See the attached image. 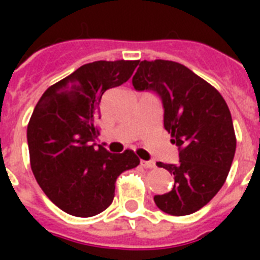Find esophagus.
Here are the masks:
<instances>
[{
  "label": "esophagus",
  "mask_w": 260,
  "mask_h": 260,
  "mask_svg": "<svg viewBox=\"0 0 260 260\" xmlns=\"http://www.w3.org/2000/svg\"><path fill=\"white\" fill-rule=\"evenodd\" d=\"M142 166L144 169H154L155 162L154 160H142Z\"/></svg>",
  "instance_id": "esophagus-1"
}]
</instances>
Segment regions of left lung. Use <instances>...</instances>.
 <instances>
[{"mask_svg":"<svg viewBox=\"0 0 260 260\" xmlns=\"http://www.w3.org/2000/svg\"><path fill=\"white\" fill-rule=\"evenodd\" d=\"M132 85L152 91L163 108V125L179 148V162L158 166L174 175L169 193L155 196L159 209L186 216L205 206L225 182L236 151L234 122L221 94L181 63L143 60Z\"/></svg>","mask_w":260,"mask_h":260,"instance_id":"1","label":"left lung"}]
</instances>
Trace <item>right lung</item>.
I'll list each match as a JSON object with an SVG mask.
<instances>
[{
  "label": "right lung",
  "mask_w": 260,
  "mask_h": 260,
  "mask_svg": "<svg viewBox=\"0 0 260 260\" xmlns=\"http://www.w3.org/2000/svg\"><path fill=\"white\" fill-rule=\"evenodd\" d=\"M139 60L87 63L44 91L26 129L30 167L47 197L63 212L91 217L112 204L114 183L140 160L95 144L100 102L125 83Z\"/></svg>",
  "instance_id": "obj_1"
}]
</instances>
